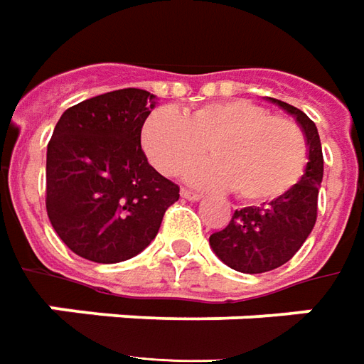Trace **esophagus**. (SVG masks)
<instances>
[{
  "label": "esophagus",
  "instance_id": "esophagus-1",
  "mask_svg": "<svg viewBox=\"0 0 364 364\" xmlns=\"http://www.w3.org/2000/svg\"><path fill=\"white\" fill-rule=\"evenodd\" d=\"M181 197L187 200H199L203 195L197 193V191H191V189H181Z\"/></svg>",
  "mask_w": 364,
  "mask_h": 364
}]
</instances>
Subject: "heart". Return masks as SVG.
Instances as JSON below:
<instances>
[{
  "instance_id": "1",
  "label": "heart",
  "mask_w": 364,
  "mask_h": 364,
  "mask_svg": "<svg viewBox=\"0 0 364 364\" xmlns=\"http://www.w3.org/2000/svg\"><path fill=\"white\" fill-rule=\"evenodd\" d=\"M144 149L165 175L207 154L213 161L193 165L187 179L208 187H232L246 203H270L296 187L307 164V144L294 120L270 116L250 100H220L183 116L157 108L144 124Z\"/></svg>"
}]
</instances>
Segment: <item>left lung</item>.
<instances>
[{
    "label": "left lung",
    "mask_w": 364,
    "mask_h": 364,
    "mask_svg": "<svg viewBox=\"0 0 364 364\" xmlns=\"http://www.w3.org/2000/svg\"><path fill=\"white\" fill-rule=\"evenodd\" d=\"M291 114L307 141V165L294 189L262 207L235 210L226 228L213 232L210 248L228 268L262 274L284 266L311 235L317 220V197L323 179V154L315 124L288 102L268 98Z\"/></svg>",
    "instance_id": "8db88e82"
}]
</instances>
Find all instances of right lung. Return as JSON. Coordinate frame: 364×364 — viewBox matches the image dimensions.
<instances>
[{
	"instance_id": "1",
	"label": "right lung",
	"mask_w": 364,
	"mask_h": 364,
	"mask_svg": "<svg viewBox=\"0 0 364 364\" xmlns=\"http://www.w3.org/2000/svg\"><path fill=\"white\" fill-rule=\"evenodd\" d=\"M156 96L122 88L65 110L47 146V215L86 260L116 264L156 238L179 187L147 164L141 128Z\"/></svg>"
}]
</instances>
